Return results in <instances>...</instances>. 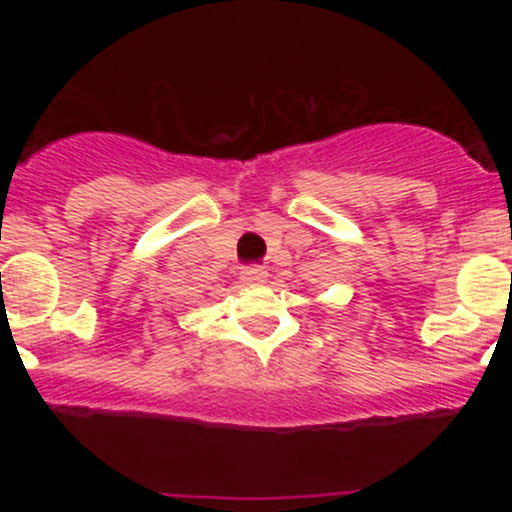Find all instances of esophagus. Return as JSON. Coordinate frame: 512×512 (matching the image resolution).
Listing matches in <instances>:
<instances>
[{"label":"esophagus","instance_id":"esophagus-1","mask_svg":"<svg viewBox=\"0 0 512 512\" xmlns=\"http://www.w3.org/2000/svg\"><path fill=\"white\" fill-rule=\"evenodd\" d=\"M240 279H243L245 284H262V281L267 279V272H264V267H245L243 272H240Z\"/></svg>","mask_w":512,"mask_h":512}]
</instances>
